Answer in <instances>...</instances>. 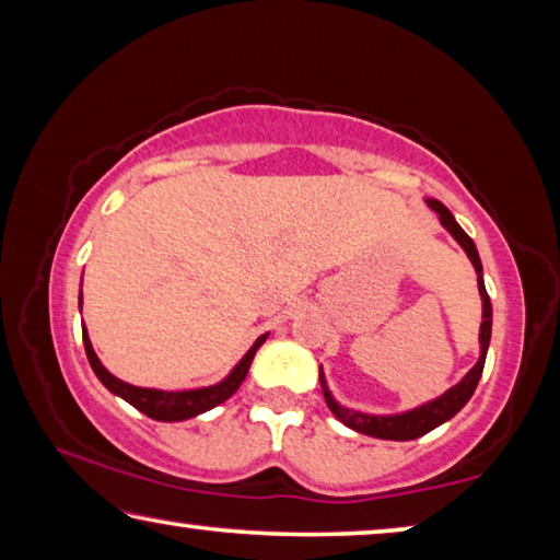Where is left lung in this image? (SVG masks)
Instances as JSON below:
<instances>
[{
    "label": "left lung",
    "mask_w": 560,
    "mask_h": 560,
    "mask_svg": "<svg viewBox=\"0 0 560 560\" xmlns=\"http://www.w3.org/2000/svg\"><path fill=\"white\" fill-rule=\"evenodd\" d=\"M428 205L432 207L434 212L440 214V222L444 230H447L454 240L462 244V249L467 252L469 261L474 264V269H477V283H479V293H481V328H479V343H481V355L477 360V365L471 368V371L464 375V381H459L454 387H450L447 393L440 395L438 400L432 402H424L420 407H415L410 412H402V415H365V412H355V410H348V407L338 405L334 400V395L328 393V385H326V377L320 373V387H324V397H326V405L330 407V412H334L340 422L346 424V428L355 430L360 434H368V438H377V440H415V438H422V434H428L430 430L440 428L442 422H447L450 417L457 415L464 405L469 402V397L477 390V383L481 377V371H485V360H487V348H489V338H491V301H489V293L485 289V279H481V259H479V252L477 246H474L471 236L462 230L454 220L452 212L438 200H428Z\"/></svg>",
    "instance_id": "8db88e82"
}]
</instances>
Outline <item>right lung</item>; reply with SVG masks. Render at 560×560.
Returning <instances> with one entry per match:
<instances>
[{"label": "right lung", "mask_w": 560, "mask_h": 560, "mask_svg": "<svg viewBox=\"0 0 560 560\" xmlns=\"http://www.w3.org/2000/svg\"><path fill=\"white\" fill-rule=\"evenodd\" d=\"M269 334H264L257 338V343L249 348V353H246L240 363H236L234 371L224 377L222 383L210 385V387H197V390H179V393H167V390H153V387H136L130 383H122L118 381L116 375H110L106 368L101 365V360L96 355V350H93L89 334H86V326H83V346H86V355H89V363L93 368V373L98 375V381L108 387L113 395L122 397V400L130 402L136 410H140L148 417H153V420L160 422H179V420H187V417H195V415H202L207 410H212L220 402H224L226 397H232L236 393V387L244 383L246 373H249V365L254 360V353H257L259 346L267 340Z\"/></svg>", "instance_id": "add662e5"}]
</instances>
